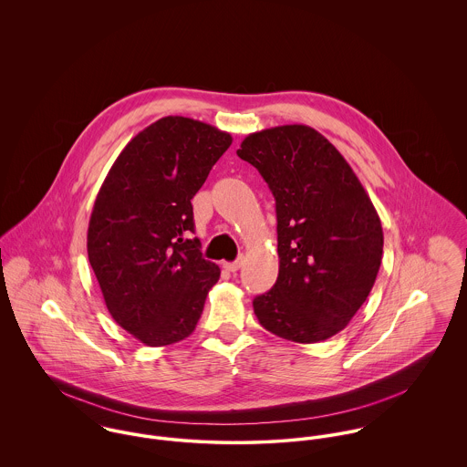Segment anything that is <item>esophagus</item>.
Returning <instances> with one entry per match:
<instances>
[{
    "mask_svg": "<svg viewBox=\"0 0 467 467\" xmlns=\"http://www.w3.org/2000/svg\"><path fill=\"white\" fill-rule=\"evenodd\" d=\"M224 266V269H228V271H237V269H241V266H243V257L241 259H237V261H234V263H224L223 265Z\"/></svg>",
    "mask_w": 467,
    "mask_h": 467,
    "instance_id": "obj_1",
    "label": "esophagus"
}]
</instances>
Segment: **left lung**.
<instances>
[{"instance_id": "8db88e82", "label": "left lung", "mask_w": 467, "mask_h": 467, "mask_svg": "<svg viewBox=\"0 0 467 467\" xmlns=\"http://www.w3.org/2000/svg\"><path fill=\"white\" fill-rule=\"evenodd\" d=\"M237 156L261 172L276 210L278 276L254 311L284 339L324 341L347 327L376 282L379 215L347 160L309 126L248 134Z\"/></svg>"}]
</instances>
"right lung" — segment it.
I'll use <instances>...</instances> for the list:
<instances>
[{
    "instance_id": "add662e5",
    "label": "right lung",
    "mask_w": 467,
    "mask_h": 467,
    "mask_svg": "<svg viewBox=\"0 0 467 467\" xmlns=\"http://www.w3.org/2000/svg\"><path fill=\"white\" fill-rule=\"evenodd\" d=\"M230 145V134L200 120L160 119L124 147L97 194L89 265L113 320L149 347L191 336L219 280L191 237V200Z\"/></svg>"
}]
</instances>
